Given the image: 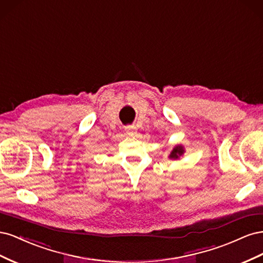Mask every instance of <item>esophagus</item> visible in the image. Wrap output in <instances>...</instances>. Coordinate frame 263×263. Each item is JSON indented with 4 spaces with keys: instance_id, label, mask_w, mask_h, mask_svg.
Listing matches in <instances>:
<instances>
[{
    "instance_id": "obj_1",
    "label": "esophagus",
    "mask_w": 263,
    "mask_h": 263,
    "mask_svg": "<svg viewBox=\"0 0 263 263\" xmlns=\"http://www.w3.org/2000/svg\"><path fill=\"white\" fill-rule=\"evenodd\" d=\"M126 130L128 132L129 136H136L137 132L135 130V127H134V126H126Z\"/></svg>"
}]
</instances>
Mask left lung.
I'll list each match as a JSON object with an SVG mask.
<instances>
[{"mask_svg":"<svg viewBox=\"0 0 263 263\" xmlns=\"http://www.w3.org/2000/svg\"><path fill=\"white\" fill-rule=\"evenodd\" d=\"M183 154H184V148H183V146H181V145H178L173 148L169 158L170 159H179Z\"/></svg>","mask_w":263,"mask_h":263,"instance_id":"left-lung-1","label":"left lung"}]
</instances>
